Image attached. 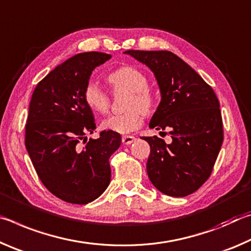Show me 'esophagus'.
Masks as SVG:
<instances>
[{"label":"esophagus","instance_id":"esophagus-1","mask_svg":"<svg viewBox=\"0 0 251 251\" xmlns=\"http://www.w3.org/2000/svg\"><path fill=\"white\" fill-rule=\"evenodd\" d=\"M135 140V138L133 137V135H123L122 137V143L123 145H131L133 141Z\"/></svg>","mask_w":251,"mask_h":251}]
</instances>
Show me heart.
<instances>
[{
    "label": "heart",
    "mask_w": 251,
    "mask_h": 251,
    "mask_svg": "<svg viewBox=\"0 0 251 251\" xmlns=\"http://www.w3.org/2000/svg\"><path fill=\"white\" fill-rule=\"evenodd\" d=\"M113 93L126 92L125 112L113 114L101 122L104 130L118 133H129L139 129L143 121V113L150 114L155 104V97L148 87L149 81L145 73L133 67H122L106 75ZM85 104L94 112L105 113L110 108V96L97 83L89 82L83 90Z\"/></svg>",
    "instance_id": "b5f03b06"
}]
</instances>
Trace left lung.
I'll use <instances>...</instances> for the list:
<instances>
[{
  "label": "left lung",
  "instance_id": "left-lung-1",
  "mask_svg": "<svg viewBox=\"0 0 251 251\" xmlns=\"http://www.w3.org/2000/svg\"><path fill=\"white\" fill-rule=\"evenodd\" d=\"M148 65L158 81L161 101L149 126L170 135L142 137L150 146L147 171L162 194L186 197L210 176L224 141L219 101L207 82L170 51L128 50Z\"/></svg>",
  "mask_w": 251,
  "mask_h": 251
}]
</instances>
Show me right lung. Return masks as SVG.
<instances>
[{
	"label": "right lung",
	"instance_id": "right-lung-1",
	"mask_svg": "<svg viewBox=\"0 0 251 251\" xmlns=\"http://www.w3.org/2000/svg\"><path fill=\"white\" fill-rule=\"evenodd\" d=\"M111 57L85 52L70 57L41 80L33 91L25 125V147L41 182L69 203L87 204L103 194L111 180L109 159L120 134L103 130L96 140L92 110L84 87L94 68Z\"/></svg>",
	"mask_w": 251,
	"mask_h": 251
}]
</instances>
